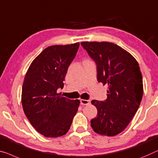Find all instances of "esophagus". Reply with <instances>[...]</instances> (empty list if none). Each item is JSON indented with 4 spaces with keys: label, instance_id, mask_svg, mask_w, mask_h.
<instances>
[{
    "label": "esophagus",
    "instance_id": "1",
    "mask_svg": "<svg viewBox=\"0 0 158 158\" xmlns=\"http://www.w3.org/2000/svg\"><path fill=\"white\" fill-rule=\"evenodd\" d=\"M81 104L82 105H88L90 104V101L87 99H81Z\"/></svg>",
    "mask_w": 158,
    "mask_h": 158
}]
</instances>
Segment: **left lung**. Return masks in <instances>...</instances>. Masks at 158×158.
<instances>
[{
    "label": "left lung",
    "instance_id": "8db88e82",
    "mask_svg": "<svg viewBox=\"0 0 158 158\" xmlns=\"http://www.w3.org/2000/svg\"><path fill=\"white\" fill-rule=\"evenodd\" d=\"M81 45L96 62L98 82L108 85L105 101L91 102L98 110L91 127L98 134L114 136L127 127L141 102L143 85L139 65L130 53L114 43L82 42Z\"/></svg>",
    "mask_w": 158,
    "mask_h": 158
}]
</instances>
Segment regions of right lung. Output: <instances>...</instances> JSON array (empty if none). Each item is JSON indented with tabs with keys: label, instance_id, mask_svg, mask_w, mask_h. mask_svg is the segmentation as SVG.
<instances>
[{
	"label": "right lung",
	"instance_id": "right-lung-1",
	"mask_svg": "<svg viewBox=\"0 0 158 158\" xmlns=\"http://www.w3.org/2000/svg\"><path fill=\"white\" fill-rule=\"evenodd\" d=\"M80 43L54 45L39 54L26 73L22 105L27 118L40 134L48 138L65 135L71 127L81 102L57 93L64 87L65 75Z\"/></svg>",
	"mask_w": 158,
	"mask_h": 158
}]
</instances>
